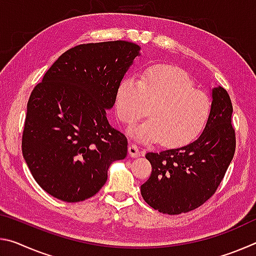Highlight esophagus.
<instances>
[{"label": "esophagus", "instance_id": "esophagus-1", "mask_svg": "<svg viewBox=\"0 0 256 256\" xmlns=\"http://www.w3.org/2000/svg\"><path fill=\"white\" fill-rule=\"evenodd\" d=\"M128 154L131 157H138L141 154L140 150H138V146L136 144H131L128 146Z\"/></svg>", "mask_w": 256, "mask_h": 256}]
</instances>
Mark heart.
Masks as SVG:
<instances>
[{"label":"heart","instance_id":"obj_1","mask_svg":"<svg viewBox=\"0 0 256 256\" xmlns=\"http://www.w3.org/2000/svg\"><path fill=\"white\" fill-rule=\"evenodd\" d=\"M116 112L123 124L133 125L148 114L150 118L132 130L140 141L162 138L166 146H185L200 136L210 118L212 104L196 88L188 73L158 66L142 73L140 79L126 76L116 94Z\"/></svg>","mask_w":256,"mask_h":256}]
</instances>
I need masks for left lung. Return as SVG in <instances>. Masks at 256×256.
I'll return each instance as SVG.
<instances>
[{"instance_id":"1","label":"left lung","mask_w":256,"mask_h":256,"mask_svg":"<svg viewBox=\"0 0 256 256\" xmlns=\"http://www.w3.org/2000/svg\"><path fill=\"white\" fill-rule=\"evenodd\" d=\"M210 118L192 144L146 154L152 167L141 185L144 200L154 210L180 214L196 210L216 193L236 149L232 104L222 86L212 90Z\"/></svg>"}]
</instances>
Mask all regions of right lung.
I'll use <instances>...</instances> for the list:
<instances>
[{
    "label": "right lung",
    "mask_w": 256,
    "mask_h": 256,
    "mask_svg": "<svg viewBox=\"0 0 256 256\" xmlns=\"http://www.w3.org/2000/svg\"><path fill=\"white\" fill-rule=\"evenodd\" d=\"M140 47L125 40L72 47L55 60L27 104L22 154L34 180L58 200L80 202L107 180L128 138L112 128L106 110Z\"/></svg>",
    "instance_id": "right-lung-1"
}]
</instances>
